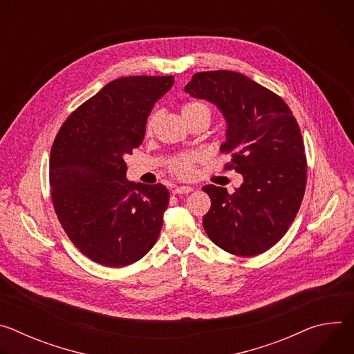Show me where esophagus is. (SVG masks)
<instances>
[{
    "instance_id": "34e87169",
    "label": "esophagus",
    "mask_w": 354,
    "mask_h": 354,
    "mask_svg": "<svg viewBox=\"0 0 354 354\" xmlns=\"http://www.w3.org/2000/svg\"><path fill=\"white\" fill-rule=\"evenodd\" d=\"M193 189L190 187V186H178V187H175L174 189V193L175 194H187V193H190Z\"/></svg>"
}]
</instances>
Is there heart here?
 I'll use <instances>...</instances> for the list:
<instances>
[{"instance_id":"heart-1","label":"heart","mask_w":354,"mask_h":354,"mask_svg":"<svg viewBox=\"0 0 354 354\" xmlns=\"http://www.w3.org/2000/svg\"><path fill=\"white\" fill-rule=\"evenodd\" d=\"M180 112L183 119H187L197 113H210L209 108L201 102H186L182 105ZM153 127H154V116H151L149 120L147 122V129H145L147 133L153 131ZM194 164H196V157L182 156L169 162V171L172 175L178 176L179 179H189L194 174Z\"/></svg>"}]
</instances>
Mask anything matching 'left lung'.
Listing matches in <instances>:
<instances>
[{"label": "left lung", "mask_w": 354, "mask_h": 354, "mask_svg": "<svg viewBox=\"0 0 354 354\" xmlns=\"http://www.w3.org/2000/svg\"><path fill=\"white\" fill-rule=\"evenodd\" d=\"M185 91L214 104L227 120L221 151L243 183L228 193L207 185L209 238L228 254L250 258L276 245L294 221L307 185L304 141L284 100L235 71L196 73Z\"/></svg>", "instance_id": "1"}]
</instances>
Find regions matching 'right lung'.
I'll return each instance as SVG.
<instances>
[{
  "label": "right lung",
  "instance_id": "obj_1",
  "mask_svg": "<svg viewBox=\"0 0 354 354\" xmlns=\"http://www.w3.org/2000/svg\"><path fill=\"white\" fill-rule=\"evenodd\" d=\"M172 85V75L109 82L67 118L50 151L57 218L81 254L102 266L140 261L161 232L169 192L127 180L124 156L140 147L151 109Z\"/></svg>",
  "mask_w": 354,
  "mask_h": 354
}]
</instances>
